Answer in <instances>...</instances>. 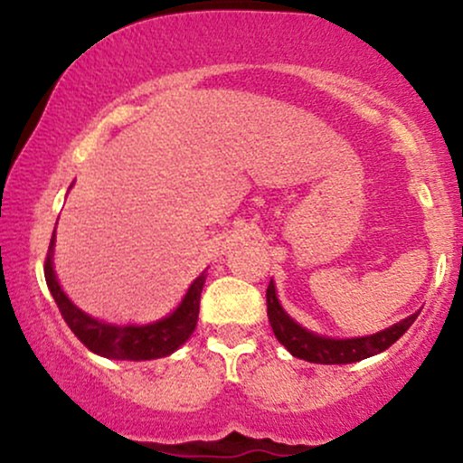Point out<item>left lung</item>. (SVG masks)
<instances>
[{
	"instance_id": "8db88e82",
	"label": "left lung",
	"mask_w": 463,
	"mask_h": 463,
	"mask_svg": "<svg viewBox=\"0 0 463 463\" xmlns=\"http://www.w3.org/2000/svg\"><path fill=\"white\" fill-rule=\"evenodd\" d=\"M268 298V317L272 324V331L283 346L289 350L294 357L311 361V364H354V361L368 359L372 354L383 353L401 339L407 333V328L416 322L418 313L409 316L407 320L394 324V326L385 328V331L370 335V337H357V339H328L313 335L296 324L289 316L283 311L276 298L274 283L268 285L265 291Z\"/></svg>"
}]
</instances>
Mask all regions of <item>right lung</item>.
I'll return each mask as SVG.
<instances>
[{"label":"right lung","mask_w":463,"mask_h":463,"mask_svg":"<svg viewBox=\"0 0 463 463\" xmlns=\"http://www.w3.org/2000/svg\"><path fill=\"white\" fill-rule=\"evenodd\" d=\"M52 250H54V235H52L50 248L45 257V280L54 296L58 311L62 320L71 328L80 342L84 344L91 353L102 354L109 359H128V361H143V359H158L172 354L178 346H183L194 333L198 324L200 313V294L204 285V274L198 276L184 294L183 302L172 316L163 320L147 324V326H115L87 316L67 298L65 291L58 285L54 268H52Z\"/></svg>","instance_id":"obj_1"}]
</instances>
